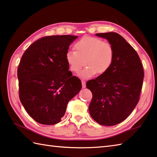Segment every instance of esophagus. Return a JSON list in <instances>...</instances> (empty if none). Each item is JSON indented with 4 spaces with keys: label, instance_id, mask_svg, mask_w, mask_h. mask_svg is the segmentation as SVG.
<instances>
[{
    "label": "esophagus",
    "instance_id": "obj_1",
    "mask_svg": "<svg viewBox=\"0 0 157 157\" xmlns=\"http://www.w3.org/2000/svg\"><path fill=\"white\" fill-rule=\"evenodd\" d=\"M82 88H84L86 87V82L84 81H82Z\"/></svg>",
    "mask_w": 157,
    "mask_h": 157
}]
</instances>
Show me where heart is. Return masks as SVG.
<instances>
[{
  "label": "heart",
  "mask_w": 157,
  "mask_h": 157,
  "mask_svg": "<svg viewBox=\"0 0 157 157\" xmlns=\"http://www.w3.org/2000/svg\"><path fill=\"white\" fill-rule=\"evenodd\" d=\"M75 50L67 52L65 59L69 69L73 73L80 71L84 65L86 66L80 73L83 79H88L97 75H103L109 69L114 58V49L109 42L93 36H85L74 45Z\"/></svg>",
  "instance_id": "heart-1"
}]
</instances>
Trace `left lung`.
<instances>
[{
  "label": "left lung",
  "mask_w": 157,
  "mask_h": 157,
  "mask_svg": "<svg viewBox=\"0 0 157 157\" xmlns=\"http://www.w3.org/2000/svg\"><path fill=\"white\" fill-rule=\"evenodd\" d=\"M108 40L114 49V58L107 71L88 81L92 92L89 105L91 117L99 124L113 126L129 116L139 102L144 72L134 48L116 33H97Z\"/></svg>",
  "instance_id": "obj_1"
}]
</instances>
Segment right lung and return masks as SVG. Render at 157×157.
Listing matches in <instances>:
<instances>
[{
    "label": "right lung",
    "instance_id": "add662e5",
    "mask_svg": "<svg viewBox=\"0 0 157 157\" xmlns=\"http://www.w3.org/2000/svg\"><path fill=\"white\" fill-rule=\"evenodd\" d=\"M78 38L47 36L24 52L17 67L19 97L30 117L40 124L60 122L69 101L82 88L81 80L69 71L65 55Z\"/></svg>",
    "mask_w": 157,
    "mask_h": 157
}]
</instances>
